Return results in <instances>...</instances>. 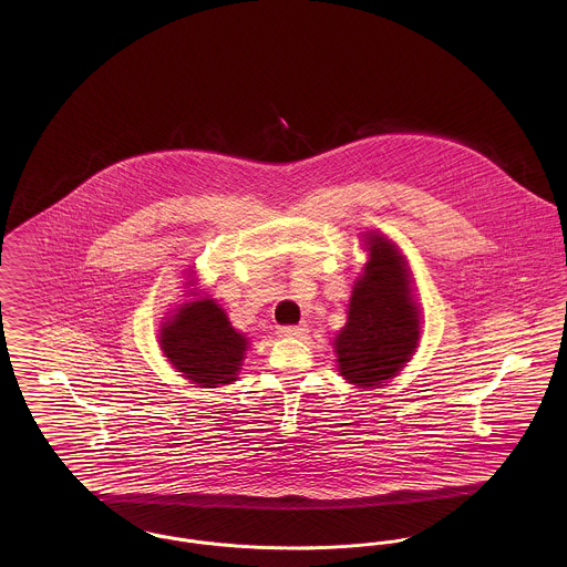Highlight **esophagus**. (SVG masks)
Instances as JSON below:
<instances>
[{
  "mask_svg": "<svg viewBox=\"0 0 567 567\" xmlns=\"http://www.w3.org/2000/svg\"><path fill=\"white\" fill-rule=\"evenodd\" d=\"M278 333L282 338H303L308 333V327L306 324H285V327H278Z\"/></svg>",
  "mask_w": 567,
  "mask_h": 567,
  "instance_id": "esophagus-1",
  "label": "esophagus"
}]
</instances>
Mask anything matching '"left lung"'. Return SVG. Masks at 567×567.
Instances as JSON below:
<instances>
[{"label":"left lung","mask_w":567,"mask_h":567,"mask_svg":"<svg viewBox=\"0 0 567 567\" xmlns=\"http://www.w3.org/2000/svg\"><path fill=\"white\" fill-rule=\"evenodd\" d=\"M368 261L352 285L347 324L333 338L338 372L359 389L398 377L419 349L421 308L400 246L365 231Z\"/></svg>","instance_id":"1"}]
</instances>
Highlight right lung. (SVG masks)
<instances>
[{
    "label": "right lung",
    "instance_id": "add662e5",
    "mask_svg": "<svg viewBox=\"0 0 567 567\" xmlns=\"http://www.w3.org/2000/svg\"><path fill=\"white\" fill-rule=\"evenodd\" d=\"M195 287L189 274L187 289ZM187 301L178 303L159 327L163 357L181 377L204 389L231 384L240 377L248 338L229 323L227 312L210 296L189 289Z\"/></svg>",
    "mask_w": 567,
    "mask_h": 567
}]
</instances>
